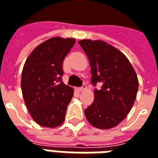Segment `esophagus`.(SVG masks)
Listing matches in <instances>:
<instances>
[{
  "label": "esophagus",
  "mask_w": 158,
  "mask_h": 158,
  "mask_svg": "<svg viewBox=\"0 0 158 158\" xmlns=\"http://www.w3.org/2000/svg\"><path fill=\"white\" fill-rule=\"evenodd\" d=\"M86 85H83V86L82 87H79V88H78V89H77V90H78V91H79V92H80V91H83V90H86Z\"/></svg>",
  "instance_id": "34e87169"
}]
</instances>
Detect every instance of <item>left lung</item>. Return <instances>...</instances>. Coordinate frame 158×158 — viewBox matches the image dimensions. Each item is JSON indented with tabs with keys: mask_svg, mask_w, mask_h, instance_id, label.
Returning <instances> with one entry per match:
<instances>
[{
	"mask_svg": "<svg viewBox=\"0 0 158 158\" xmlns=\"http://www.w3.org/2000/svg\"><path fill=\"white\" fill-rule=\"evenodd\" d=\"M89 59L94 101L85 110L87 121L95 127L110 129L123 121L132 110L139 89L136 72L127 56L102 40L79 41Z\"/></svg>",
	"mask_w": 158,
	"mask_h": 158,
	"instance_id": "1",
	"label": "left lung"
}]
</instances>
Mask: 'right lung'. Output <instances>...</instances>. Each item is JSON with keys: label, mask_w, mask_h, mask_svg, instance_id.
I'll return each instance as SVG.
<instances>
[{"label": "right lung", "mask_w": 158, "mask_h": 158, "mask_svg": "<svg viewBox=\"0 0 158 158\" xmlns=\"http://www.w3.org/2000/svg\"><path fill=\"white\" fill-rule=\"evenodd\" d=\"M75 38L54 37L33 49L25 60L21 90L25 106L38 125L55 128L64 122L73 89L61 80L62 62Z\"/></svg>", "instance_id": "right-lung-1"}]
</instances>
